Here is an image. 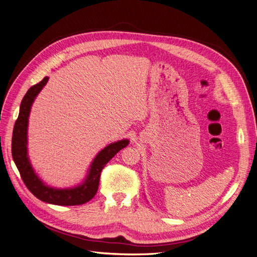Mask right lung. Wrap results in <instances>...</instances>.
<instances>
[{"instance_id":"1","label":"right lung","mask_w":257,"mask_h":257,"mask_svg":"<svg viewBox=\"0 0 257 257\" xmlns=\"http://www.w3.org/2000/svg\"><path fill=\"white\" fill-rule=\"evenodd\" d=\"M49 78H43L41 82L32 86L25 94L19 117L15 121L12 133L11 152L13 161L20 171L24 184L35 197L39 200L56 204V205H80L91 200L97 192L101 170L107 163L122 148L127 146L128 140H121L110 144L98 153L92 162L91 168L83 185L73 189L59 190L45 186L35 174L31 164L28 159L27 153V130L28 118L31 110V105L40 92L43 86L47 84Z\"/></svg>"}]
</instances>
